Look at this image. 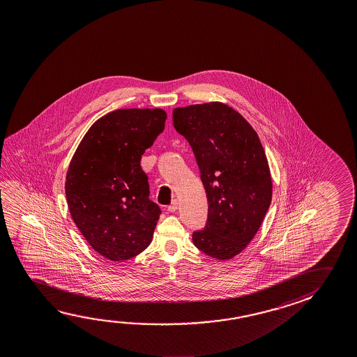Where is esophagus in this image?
<instances>
[{
    "mask_svg": "<svg viewBox=\"0 0 357 357\" xmlns=\"http://www.w3.org/2000/svg\"><path fill=\"white\" fill-rule=\"evenodd\" d=\"M178 206H179V203H178V200H173L172 202V204L168 206V211H170V213H174V211H176V209H178Z\"/></svg>",
    "mask_w": 357,
    "mask_h": 357,
    "instance_id": "esophagus-1",
    "label": "esophagus"
}]
</instances>
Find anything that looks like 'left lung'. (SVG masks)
Returning a JSON list of instances; mask_svg holds the SVG:
<instances>
[{
	"label": "left lung",
	"mask_w": 357,
	"mask_h": 357,
	"mask_svg": "<svg viewBox=\"0 0 357 357\" xmlns=\"http://www.w3.org/2000/svg\"><path fill=\"white\" fill-rule=\"evenodd\" d=\"M173 124L193 149L209 204L206 228L194 233V245L216 260H230L254 239L271 203L261 142L245 118L222 102L176 107Z\"/></svg>",
	"instance_id": "obj_1"
}]
</instances>
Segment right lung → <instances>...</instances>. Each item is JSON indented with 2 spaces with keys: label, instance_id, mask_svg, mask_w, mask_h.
I'll use <instances>...</instances> for the list:
<instances>
[{
  "label": "right lung",
  "instance_id": "obj_1",
  "mask_svg": "<svg viewBox=\"0 0 357 357\" xmlns=\"http://www.w3.org/2000/svg\"><path fill=\"white\" fill-rule=\"evenodd\" d=\"M165 119L160 108L109 112L91 126L70 159V216L92 249L112 261L128 260L152 241L160 209L148 198L141 159Z\"/></svg>",
  "mask_w": 357,
  "mask_h": 357
}]
</instances>
